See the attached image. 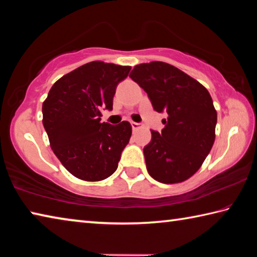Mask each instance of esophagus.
Here are the masks:
<instances>
[{
  "label": "esophagus",
  "instance_id": "34e87169",
  "mask_svg": "<svg viewBox=\"0 0 257 257\" xmlns=\"http://www.w3.org/2000/svg\"><path fill=\"white\" fill-rule=\"evenodd\" d=\"M132 127H133V130H137V129H139V127H141V123H138V122H132Z\"/></svg>",
  "mask_w": 257,
  "mask_h": 257
}]
</instances>
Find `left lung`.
<instances>
[{
    "label": "left lung",
    "instance_id": "1",
    "mask_svg": "<svg viewBox=\"0 0 257 257\" xmlns=\"http://www.w3.org/2000/svg\"><path fill=\"white\" fill-rule=\"evenodd\" d=\"M129 77L145 90L155 111L168 114L164 128L151 130L152 139L144 147L150 176L163 184L187 180L201 168L215 139L217 115L210 93L160 61L138 64Z\"/></svg>",
    "mask_w": 257,
    "mask_h": 257
}]
</instances>
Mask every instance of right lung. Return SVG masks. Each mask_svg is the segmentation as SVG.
Returning a JSON list of instances; mask_svg holds the SVG:
<instances>
[{"mask_svg": "<svg viewBox=\"0 0 257 257\" xmlns=\"http://www.w3.org/2000/svg\"><path fill=\"white\" fill-rule=\"evenodd\" d=\"M130 67L93 61L67 73L52 86L43 103V124L56 158L67 170L86 181L106 179L118 168L132 136L128 121L101 122L111 111L119 82Z\"/></svg>", "mask_w": 257, "mask_h": 257, "instance_id": "1", "label": "right lung"}]
</instances>
